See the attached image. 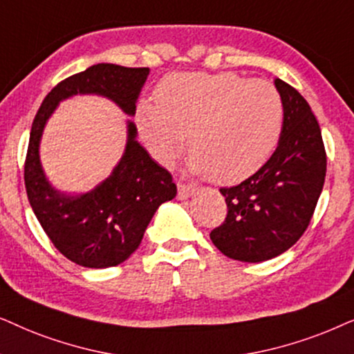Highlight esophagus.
Wrapping results in <instances>:
<instances>
[{"instance_id": "1", "label": "esophagus", "mask_w": 354, "mask_h": 354, "mask_svg": "<svg viewBox=\"0 0 354 354\" xmlns=\"http://www.w3.org/2000/svg\"><path fill=\"white\" fill-rule=\"evenodd\" d=\"M197 191L196 185H185V183H178V199H187V197L194 194Z\"/></svg>"}]
</instances>
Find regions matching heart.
<instances>
[{"mask_svg":"<svg viewBox=\"0 0 354 354\" xmlns=\"http://www.w3.org/2000/svg\"><path fill=\"white\" fill-rule=\"evenodd\" d=\"M155 103L138 106L139 133L158 163L171 165L186 147L189 167L212 181L234 185L268 162L283 133L280 92L234 73H171L155 87Z\"/></svg>","mask_w":354,"mask_h":354,"instance_id":"b5f03b06","label":"heart"}]
</instances>
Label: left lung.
<instances>
[{"instance_id": "1", "label": "left lung", "mask_w": 354, "mask_h": 354, "mask_svg": "<svg viewBox=\"0 0 354 354\" xmlns=\"http://www.w3.org/2000/svg\"><path fill=\"white\" fill-rule=\"evenodd\" d=\"M275 87L285 106L279 147L248 180L220 187L228 212L210 239L234 261L263 262L288 251L309 226L324 187L327 153L319 122L295 87L281 79Z\"/></svg>"}]
</instances>
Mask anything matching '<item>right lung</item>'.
Listing matches in <instances>:
<instances>
[{"mask_svg":"<svg viewBox=\"0 0 354 354\" xmlns=\"http://www.w3.org/2000/svg\"><path fill=\"white\" fill-rule=\"evenodd\" d=\"M147 75L149 68L93 64L51 88L32 122L24 163L27 197L53 246L77 266L106 268L124 262L139 248L158 205L176 196V185L171 173L136 140L138 129L129 122L124 155L111 176L87 194H61L46 181L39 158L45 122L58 102L75 93L108 97L134 115Z\"/></svg>","mask_w":354,"mask_h":354,"instance_id":"1","label":"right lung"}]
</instances>
